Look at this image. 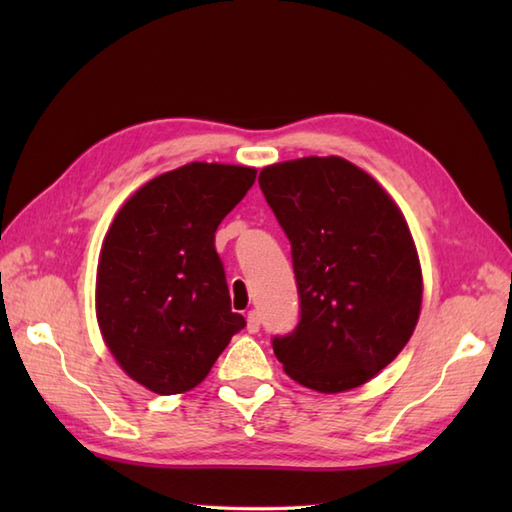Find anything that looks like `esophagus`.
I'll list each match as a JSON object with an SVG mask.
<instances>
[{
  "mask_svg": "<svg viewBox=\"0 0 512 512\" xmlns=\"http://www.w3.org/2000/svg\"><path fill=\"white\" fill-rule=\"evenodd\" d=\"M259 325H262V319H259V312L250 310L248 317H246V330L250 334H255V332H259Z\"/></svg>",
  "mask_w": 512,
  "mask_h": 512,
  "instance_id": "obj_1",
  "label": "esophagus"
}]
</instances>
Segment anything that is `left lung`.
Listing matches in <instances>:
<instances>
[{
	"label": "left lung",
	"mask_w": 512,
	"mask_h": 512,
	"mask_svg": "<svg viewBox=\"0 0 512 512\" xmlns=\"http://www.w3.org/2000/svg\"><path fill=\"white\" fill-rule=\"evenodd\" d=\"M259 187L292 246L299 323L275 336L286 374L321 394L374 378L420 317L422 273L405 215L380 184L339 156L279 162Z\"/></svg>",
	"instance_id": "left-lung-1"
}]
</instances>
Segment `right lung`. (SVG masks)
Listing matches in <instances>:
<instances>
[{
	"label": "right lung",
	"mask_w": 512,
	"mask_h": 512,
	"mask_svg": "<svg viewBox=\"0 0 512 512\" xmlns=\"http://www.w3.org/2000/svg\"><path fill=\"white\" fill-rule=\"evenodd\" d=\"M257 169L191 162L149 180L116 213L96 270V319L116 363L154 394L200 385L244 328L215 231Z\"/></svg>",
	"instance_id": "add662e5"
}]
</instances>
